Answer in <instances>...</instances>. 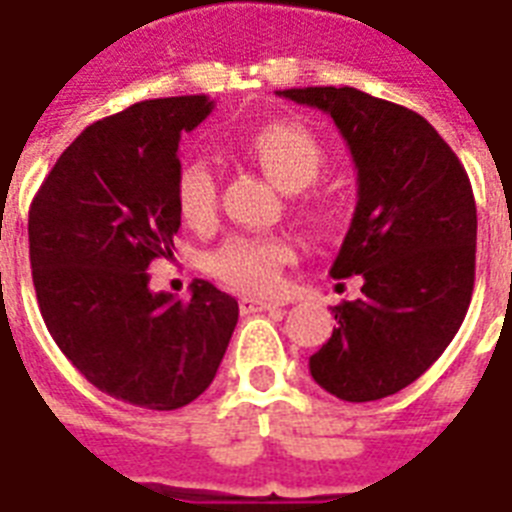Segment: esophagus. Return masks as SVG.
Returning <instances> with one entry per match:
<instances>
[{
    "label": "esophagus",
    "instance_id": "obj_1",
    "mask_svg": "<svg viewBox=\"0 0 512 512\" xmlns=\"http://www.w3.org/2000/svg\"><path fill=\"white\" fill-rule=\"evenodd\" d=\"M280 307H283L280 301L253 299V296H243V299H240V310H243V315H251V312H272L280 310Z\"/></svg>",
    "mask_w": 512,
    "mask_h": 512
}]
</instances>
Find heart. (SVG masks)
Masks as SVG:
<instances>
[{
	"label": "heart",
	"mask_w": 512,
	"mask_h": 512,
	"mask_svg": "<svg viewBox=\"0 0 512 512\" xmlns=\"http://www.w3.org/2000/svg\"><path fill=\"white\" fill-rule=\"evenodd\" d=\"M245 152L285 192L315 184L326 165V152L310 128L299 122H267L253 130ZM176 211L189 229L205 232L216 221V176L200 160L184 162L173 184ZM293 259V243L283 235H232L208 256L213 277L245 293H269Z\"/></svg>",
	"instance_id": "obj_1"
}]
</instances>
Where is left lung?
Masks as SVG:
<instances>
[{"mask_svg":"<svg viewBox=\"0 0 512 512\" xmlns=\"http://www.w3.org/2000/svg\"><path fill=\"white\" fill-rule=\"evenodd\" d=\"M326 112L350 146L358 205L331 277L360 275V296L331 307L336 328L312 379L350 403L417 382L449 347L475 283L473 186L438 130L406 106L355 87L277 90Z\"/></svg>","mask_w":512,"mask_h":512,"instance_id":"8db88e82","label":"left lung"}]
</instances>
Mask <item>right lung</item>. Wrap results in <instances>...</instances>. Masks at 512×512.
I'll return each instance as SVG.
<instances>
[{"mask_svg":"<svg viewBox=\"0 0 512 512\" xmlns=\"http://www.w3.org/2000/svg\"><path fill=\"white\" fill-rule=\"evenodd\" d=\"M211 112L208 95H176L93 122L29 211L31 277L50 336L87 382L152 411L211 387L240 315L208 280L181 301L149 291L146 272L173 259L178 141Z\"/></svg>","mask_w":512,"mask_h":512,"instance_id":"1","label":"right lung"}]
</instances>
